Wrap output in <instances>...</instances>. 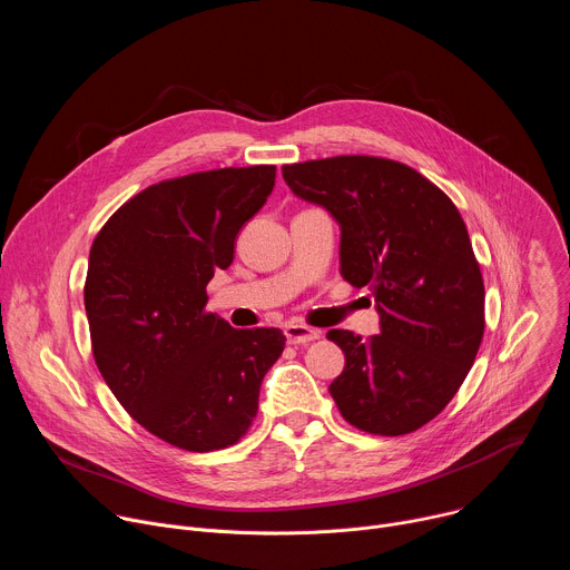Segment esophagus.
I'll return each mask as SVG.
<instances>
[{"label":"esophagus","instance_id":"esophagus-1","mask_svg":"<svg viewBox=\"0 0 570 570\" xmlns=\"http://www.w3.org/2000/svg\"><path fill=\"white\" fill-rule=\"evenodd\" d=\"M284 334H286V341L291 345H306V343H313V341L322 338L320 330L306 327V324H286Z\"/></svg>","mask_w":570,"mask_h":570}]
</instances>
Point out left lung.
<instances>
[{
	"mask_svg": "<svg viewBox=\"0 0 570 570\" xmlns=\"http://www.w3.org/2000/svg\"><path fill=\"white\" fill-rule=\"evenodd\" d=\"M291 191L341 225V275L367 286L381 334H327L345 352L330 392L372 435L413 433L453 399L484 332V286L466 225L431 180L394 159L341 155L282 167Z\"/></svg>",
	"mask_w": 570,
	"mask_h": 570,
	"instance_id": "8db88e82",
	"label": "left lung"
}]
</instances>
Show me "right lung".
Masks as SVG:
<instances>
[{
    "instance_id": "add662e5",
    "label": "right lung",
    "mask_w": 570,
    "mask_h": 570,
    "mask_svg": "<svg viewBox=\"0 0 570 570\" xmlns=\"http://www.w3.org/2000/svg\"><path fill=\"white\" fill-rule=\"evenodd\" d=\"M275 174L262 165L157 183L92 243L83 295L97 367L128 415L178 449L203 453L246 435L284 352L279 330H234L205 311L214 271L232 264Z\"/></svg>"
}]
</instances>
